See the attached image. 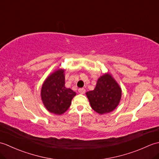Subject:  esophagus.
<instances>
[{
	"label": "esophagus",
	"instance_id": "obj_1",
	"mask_svg": "<svg viewBox=\"0 0 159 159\" xmlns=\"http://www.w3.org/2000/svg\"><path fill=\"white\" fill-rule=\"evenodd\" d=\"M79 92L81 94H84L85 93V89L84 88H80L79 89Z\"/></svg>",
	"mask_w": 159,
	"mask_h": 159
}]
</instances>
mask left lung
Segmentation results:
<instances>
[{"instance_id": "8db88e82", "label": "left lung", "mask_w": 159, "mask_h": 159, "mask_svg": "<svg viewBox=\"0 0 159 159\" xmlns=\"http://www.w3.org/2000/svg\"><path fill=\"white\" fill-rule=\"evenodd\" d=\"M90 105L99 114L113 111L120 102L121 89L110 74H104L98 80L95 89L86 93Z\"/></svg>"}]
</instances>
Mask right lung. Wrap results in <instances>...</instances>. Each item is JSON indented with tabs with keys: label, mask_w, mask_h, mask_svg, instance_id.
Wrapping results in <instances>:
<instances>
[{
	"label": "right lung",
	"mask_w": 159,
	"mask_h": 159,
	"mask_svg": "<svg viewBox=\"0 0 159 159\" xmlns=\"http://www.w3.org/2000/svg\"><path fill=\"white\" fill-rule=\"evenodd\" d=\"M76 93L65 87L64 70L58 69L46 78L41 89L43 105L49 112L61 115L69 109Z\"/></svg>",
	"instance_id": "1"
}]
</instances>
